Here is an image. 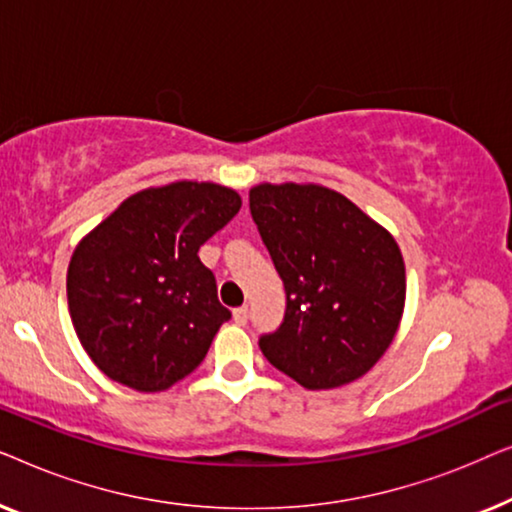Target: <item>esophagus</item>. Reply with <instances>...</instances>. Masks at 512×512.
<instances>
[{"label":"esophagus","instance_id":"esophagus-1","mask_svg":"<svg viewBox=\"0 0 512 512\" xmlns=\"http://www.w3.org/2000/svg\"><path fill=\"white\" fill-rule=\"evenodd\" d=\"M233 319H235V324H240V326L247 324V319H249V307H247V305L235 307V310H233Z\"/></svg>","mask_w":512,"mask_h":512}]
</instances>
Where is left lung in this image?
Segmentation results:
<instances>
[{
  "instance_id": "1",
  "label": "left lung",
  "mask_w": 512,
  "mask_h": 512,
  "mask_svg": "<svg viewBox=\"0 0 512 512\" xmlns=\"http://www.w3.org/2000/svg\"><path fill=\"white\" fill-rule=\"evenodd\" d=\"M249 209L284 282V321L258 338L265 359L305 389L366 375L394 340L405 265L387 230L324 186L261 184Z\"/></svg>"
}]
</instances>
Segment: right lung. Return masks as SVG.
I'll return each mask as SVG.
<instances>
[{
	"label": "right lung",
	"instance_id": "add662e5",
	"mask_svg": "<svg viewBox=\"0 0 512 512\" xmlns=\"http://www.w3.org/2000/svg\"><path fill=\"white\" fill-rule=\"evenodd\" d=\"M235 191L179 181L132 195L79 247L67 300L83 349L111 380L163 391L207 356L228 307L198 251L240 212Z\"/></svg>",
	"mask_w": 512,
	"mask_h": 512
}]
</instances>
